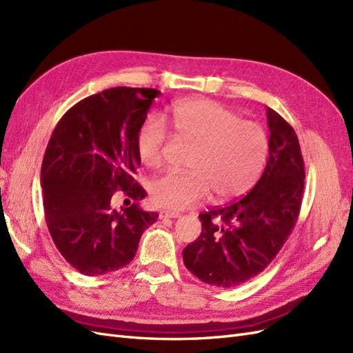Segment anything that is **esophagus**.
<instances>
[{
	"instance_id": "1",
	"label": "esophagus",
	"mask_w": 353,
	"mask_h": 353,
	"mask_svg": "<svg viewBox=\"0 0 353 353\" xmlns=\"http://www.w3.org/2000/svg\"><path fill=\"white\" fill-rule=\"evenodd\" d=\"M179 213L178 212H172V210H162L159 213L160 219H168V218H178Z\"/></svg>"
}]
</instances>
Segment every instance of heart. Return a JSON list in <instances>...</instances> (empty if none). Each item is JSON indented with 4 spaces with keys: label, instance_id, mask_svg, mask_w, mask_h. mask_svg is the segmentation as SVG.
Segmentation results:
<instances>
[{
    "label": "heart",
    "instance_id": "b5f03b06",
    "mask_svg": "<svg viewBox=\"0 0 353 353\" xmlns=\"http://www.w3.org/2000/svg\"><path fill=\"white\" fill-rule=\"evenodd\" d=\"M176 134L194 144L188 172H165L148 183L150 199L159 208L183 210L212 194L213 201L237 199L256 184L270 152L268 135L254 122L218 101L193 99L172 108ZM168 140L165 121L148 114L135 137L138 157L157 166Z\"/></svg>",
    "mask_w": 353,
    "mask_h": 353
}]
</instances>
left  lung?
<instances>
[{
  "instance_id": "obj_1",
  "label": "left lung",
  "mask_w": 353,
  "mask_h": 353,
  "mask_svg": "<svg viewBox=\"0 0 353 353\" xmlns=\"http://www.w3.org/2000/svg\"><path fill=\"white\" fill-rule=\"evenodd\" d=\"M270 156L248 194L200 213V237L183 252L184 265L203 283L231 288L262 272L294 228L302 205L305 165L293 128L266 109Z\"/></svg>"
}]
</instances>
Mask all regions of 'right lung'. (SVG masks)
I'll list each match as a JSON object with an SVG mask.
<instances>
[{
	"label": "right lung",
	"mask_w": 353,
	"mask_h": 353,
	"mask_svg": "<svg viewBox=\"0 0 353 353\" xmlns=\"http://www.w3.org/2000/svg\"><path fill=\"white\" fill-rule=\"evenodd\" d=\"M160 91L116 87L81 100L52 131L41 166L47 227L56 248L83 275L123 268L159 218L138 203L116 210L117 190L141 200L134 179L141 160L135 137Z\"/></svg>",
	"instance_id": "add662e5"
}]
</instances>
